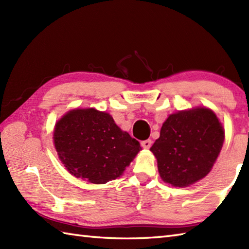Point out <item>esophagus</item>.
<instances>
[{"instance_id": "34e87169", "label": "esophagus", "mask_w": 249, "mask_h": 249, "mask_svg": "<svg viewBox=\"0 0 249 249\" xmlns=\"http://www.w3.org/2000/svg\"><path fill=\"white\" fill-rule=\"evenodd\" d=\"M151 145H152V140H150V139H147V140H144V141L141 142V146L143 147V149H145V150L150 149Z\"/></svg>"}]
</instances>
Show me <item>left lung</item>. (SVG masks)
I'll use <instances>...</instances> for the list:
<instances>
[{"label":"left lung","instance_id":"8db88e82","mask_svg":"<svg viewBox=\"0 0 249 249\" xmlns=\"http://www.w3.org/2000/svg\"><path fill=\"white\" fill-rule=\"evenodd\" d=\"M224 140L225 128L218 116L212 109L198 106L169 115L150 151L163 182L187 187L212 170Z\"/></svg>","mask_w":249,"mask_h":249}]
</instances>
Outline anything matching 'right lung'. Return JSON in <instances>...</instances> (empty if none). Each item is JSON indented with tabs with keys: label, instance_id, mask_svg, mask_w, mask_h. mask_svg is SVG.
<instances>
[{
	"label": "right lung",
	"instance_id": "obj_1",
	"mask_svg": "<svg viewBox=\"0 0 249 249\" xmlns=\"http://www.w3.org/2000/svg\"><path fill=\"white\" fill-rule=\"evenodd\" d=\"M52 138L66 170L92 184H105L123 176L142 150L108 112L95 108L67 111L56 121Z\"/></svg>",
	"mask_w": 249,
	"mask_h": 249
}]
</instances>
